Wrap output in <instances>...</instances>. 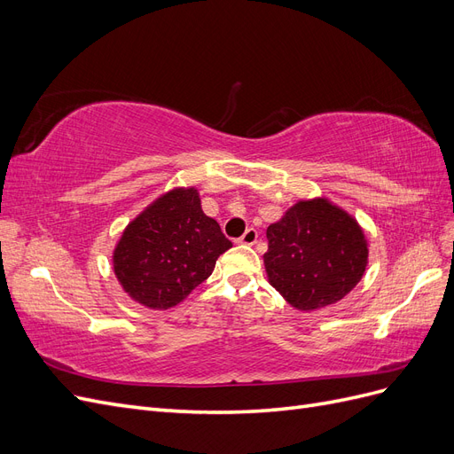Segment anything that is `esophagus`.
Masks as SVG:
<instances>
[{"instance_id": "34e87169", "label": "esophagus", "mask_w": 454, "mask_h": 454, "mask_svg": "<svg viewBox=\"0 0 454 454\" xmlns=\"http://www.w3.org/2000/svg\"><path fill=\"white\" fill-rule=\"evenodd\" d=\"M237 242H239V244H244V246L255 244V242H257V231H255V229H248Z\"/></svg>"}]
</instances>
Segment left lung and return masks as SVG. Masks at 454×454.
I'll list each match as a JSON object with an SVG mask.
<instances>
[{
  "label": "left lung",
  "mask_w": 454,
  "mask_h": 454,
  "mask_svg": "<svg viewBox=\"0 0 454 454\" xmlns=\"http://www.w3.org/2000/svg\"><path fill=\"white\" fill-rule=\"evenodd\" d=\"M269 284L294 309L337 303L364 277L369 244L352 214L325 197L301 199L267 227Z\"/></svg>",
  "instance_id": "1"
}]
</instances>
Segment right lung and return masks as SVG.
Returning a JSON list of instances; mask_svg holds the SVG:
<instances>
[{
	"mask_svg": "<svg viewBox=\"0 0 454 454\" xmlns=\"http://www.w3.org/2000/svg\"><path fill=\"white\" fill-rule=\"evenodd\" d=\"M232 244L202 212L197 187L157 197L122 231L112 255L125 294L153 310H168L210 277Z\"/></svg>",
	"mask_w": 454,
	"mask_h": 454,
	"instance_id": "right-lung-1",
	"label": "right lung"
}]
</instances>
